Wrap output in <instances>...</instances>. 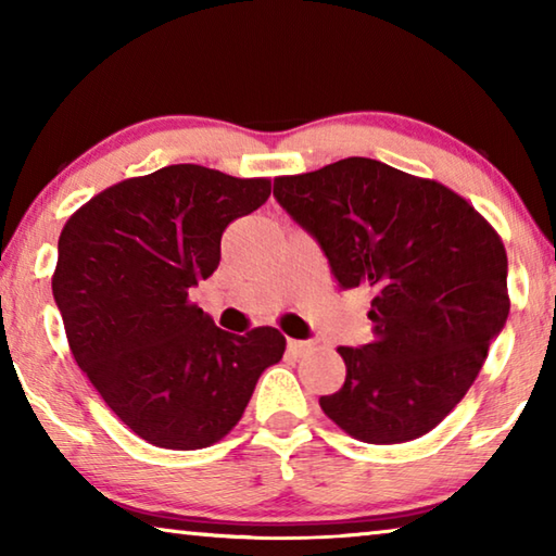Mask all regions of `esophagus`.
I'll list each match as a JSON object with an SVG mask.
<instances>
[{
    "label": "esophagus",
    "mask_w": 556,
    "mask_h": 556,
    "mask_svg": "<svg viewBox=\"0 0 556 556\" xmlns=\"http://www.w3.org/2000/svg\"><path fill=\"white\" fill-rule=\"evenodd\" d=\"M312 341H287V348H289V353H294V355H301V353H306V351H312Z\"/></svg>",
    "instance_id": "34e87169"
}]
</instances>
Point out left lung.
<instances>
[{
  "label": "left lung",
  "instance_id": "1",
  "mask_svg": "<svg viewBox=\"0 0 556 556\" xmlns=\"http://www.w3.org/2000/svg\"><path fill=\"white\" fill-rule=\"evenodd\" d=\"M341 289L372 291V341L341 345L343 388L318 400L365 444L425 437L464 400L510 314L503 240L446 186L351 156L275 178Z\"/></svg>",
  "mask_w": 556,
  "mask_h": 556
}]
</instances>
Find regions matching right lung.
Listing matches in <instances>:
<instances>
[{"label": "right lung", "instance_id": "obj_1", "mask_svg": "<svg viewBox=\"0 0 556 556\" xmlns=\"http://www.w3.org/2000/svg\"><path fill=\"white\" fill-rule=\"evenodd\" d=\"M269 193V178L174 164L105 188L65 223L51 285L71 353L149 444L220 441L285 355L277 328L235 336L188 301L218 269L225 228Z\"/></svg>", "mask_w": 556, "mask_h": 556}]
</instances>
